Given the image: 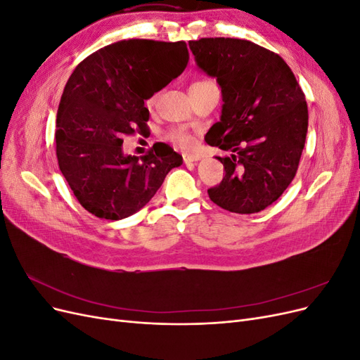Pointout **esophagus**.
Segmentation results:
<instances>
[{"mask_svg":"<svg viewBox=\"0 0 360 360\" xmlns=\"http://www.w3.org/2000/svg\"><path fill=\"white\" fill-rule=\"evenodd\" d=\"M200 159H201L200 155H192V153H184L183 155L184 163H193V162H198Z\"/></svg>","mask_w":360,"mask_h":360,"instance_id":"esophagus-1","label":"esophagus"}]
</instances>
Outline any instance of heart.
Segmentation results:
<instances>
[{"label":"heart","mask_w":360,"mask_h":360,"mask_svg":"<svg viewBox=\"0 0 360 360\" xmlns=\"http://www.w3.org/2000/svg\"><path fill=\"white\" fill-rule=\"evenodd\" d=\"M213 84L214 82H212V81L200 79V81H195L189 86V89H198V86H207V85H213ZM155 102H156L155 97H150V99L147 101V106L148 108H153ZM167 136H168V139L172 141V143H176L177 146H180L183 148H189L193 144V135L189 132L188 129H184V127H172V129H169Z\"/></svg>","instance_id":"b5f03b06"}]
</instances>
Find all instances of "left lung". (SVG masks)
I'll use <instances>...</instances> for the list:
<instances>
[{"label": "left lung", "mask_w": 360, "mask_h": 360, "mask_svg": "<svg viewBox=\"0 0 360 360\" xmlns=\"http://www.w3.org/2000/svg\"><path fill=\"white\" fill-rule=\"evenodd\" d=\"M198 68L222 90V115L205 143L225 176L209 197L222 209L250 214L274 204L296 176L308 132V105L296 76L278 53L243 39L191 40Z\"/></svg>", "instance_id": "left-lung-1"}]
</instances>
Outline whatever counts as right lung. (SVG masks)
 <instances>
[{
	"instance_id": "obj_1",
	"label": "right lung",
	"mask_w": 360,
	"mask_h": 360,
	"mask_svg": "<svg viewBox=\"0 0 360 360\" xmlns=\"http://www.w3.org/2000/svg\"><path fill=\"white\" fill-rule=\"evenodd\" d=\"M184 41L129 39L82 60L64 86L57 112V159L86 212L124 219L155 197L183 158L169 146L124 156V135L148 130L144 101L186 69ZM155 148V146H153Z\"/></svg>"
}]
</instances>
